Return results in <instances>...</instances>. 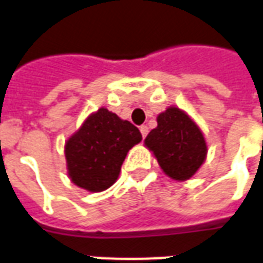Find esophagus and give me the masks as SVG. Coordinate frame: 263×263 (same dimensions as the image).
I'll list each match as a JSON object with an SVG mask.
<instances>
[{
    "mask_svg": "<svg viewBox=\"0 0 263 263\" xmlns=\"http://www.w3.org/2000/svg\"><path fill=\"white\" fill-rule=\"evenodd\" d=\"M140 132H141V136H143L144 139H145V137H147V134H148V127L147 126H140Z\"/></svg>",
    "mask_w": 263,
    "mask_h": 263,
    "instance_id": "1",
    "label": "esophagus"
}]
</instances>
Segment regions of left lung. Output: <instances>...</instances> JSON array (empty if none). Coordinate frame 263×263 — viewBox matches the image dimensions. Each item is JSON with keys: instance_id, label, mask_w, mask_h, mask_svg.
I'll list each match as a JSON object with an SVG mask.
<instances>
[{"instance_id": "left-lung-1", "label": "left lung", "mask_w": 263, "mask_h": 263, "mask_svg": "<svg viewBox=\"0 0 263 263\" xmlns=\"http://www.w3.org/2000/svg\"><path fill=\"white\" fill-rule=\"evenodd\" d=\"M158 126L144 140L159 166L173 180L184 181L195 175L206 158V143L197 123L176 106L157 118Z\"/></svg>"}]
</instances>
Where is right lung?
Returning a JSON list of instances; mask_svg holds the SVG:
<instances>
[{
  "label": "right lung",
  "instance_id": "add662e5",
  "mask_svg": "<svg viewBox=\"0 0 263 263\" xmlns=\"http://www.w3.org/2000/svg\"><path fill=\"white\" fill-rule=\"evenodd\" d=\"M141 139L140 130L129 120L100 108L65 144L70 180L91 193L109 189L118 180L129 149Z\"/></svg>",
  "mask_w": 263,
  "mask_h": 263
}]
</instances>
